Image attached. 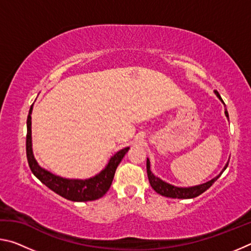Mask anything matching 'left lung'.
Returning a JSON list of instances; mask_svg holds the SVG:
<instances>
[{"label": "left lung", "instance_id": "8db88e82", "mask_svg": "<svg viewBox=\"0 0 251 251\" xmlns=\"http://www.w3.org/2000/svg\"><path fill=\"white\" fill-rule=\"evenodd\" d=\"M216 95H217L220 100H222V97H220L219 93L217 91H215ZM225 114H226V116L228 117V112L227 110H225ZM228 166V163L226 166H225L224 171L227 168ZM146 167H147V176H148V180H150V184L152 187V189L155 190L157 194L161 195V196H165V197H171V198H178V199H189V198H195L199 196V195H201L203 192H206V190L209 188V187L214 184V182L218 179L222 175L223 172L219 174L217 177H215L214 179H211L210 181H207L205 184L202 185H199V186H195V187H189V188H181V187H176V186H173L171 184H167V182H165L160 179V178L154 176V174L151 172V164H150V159L147 158V164H146Z\"/></svg>", "mask_w": 251, "mask_h": 251}]
</instances>
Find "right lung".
<instances>
[{
	"instance_id": "add662e5",
	"label": "right lung",
	"mask_w": 251,
	"mask_h": 251,
	"mask_svg": "<svg viewBox=\"0 0 251 251\" xmlns=\"http://www.w3.org/2000/svg\"><path fill=\"white\" fill-rule=\"evenodd\" d=\"M31 114L32 106L29 108L26 122V157L28 166L31 168L34 175L39 178L46 187H49L50 190H53L54 193H56L59 196L64 197L72 201H90L103 197L107 193L110 185H112L117 166L120 165L123 157L125 156L129 148L126 147L124 150L116 152L109 159V163L105 167L104 171H101L99 175L90 178V179H65V178L55 176L50 172L42 169L37 165L36 160L34 159L31 142Z\"/></svg>"
}]
</instances>
